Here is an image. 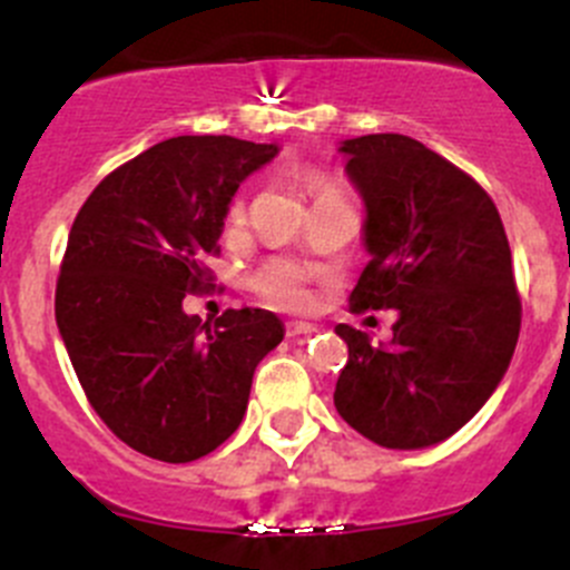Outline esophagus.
I'll list each match as a JSON object with an SVG mask.
<instances>
[{
  "label": "esophagus",
  "instance_id": "34e87169",
  "mask_svg": "<svg viewBox=\"0 0 570 570\" xmlns=\"http://www.w3.org/2000/svg\"><path fill=\"white\" fill-rule=\"evenodd\" d=\"M308 334H317V325H314V323H297V320L286 323V336H308Z\"/></svg>",
  "mask_w": 570,
  "mask_h": 570
}]
</instances>
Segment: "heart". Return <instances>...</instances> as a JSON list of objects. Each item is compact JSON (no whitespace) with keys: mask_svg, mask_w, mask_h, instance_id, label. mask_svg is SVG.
I'll return each instance as SVG.
<instances>
[{"mask_svg":"<svg viewBox=\"0 0 570 570\" xmlns=\"http://www.w3.org/2000/svg\"><path fill=\"white\" fill-rule=\"evenodd\" d=\"M242 217V203H236L234 212H230V219ZM253 289L269 301L273 306L281 308H306L312 303V292L306 286V275L301 273V267H295L292 262H269L253 275Z\"/></svg>","mask_w":570,"mask_h":570,"instance_id":"1","label":"heart"}]
</instances>
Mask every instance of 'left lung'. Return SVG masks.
Segmentation results:
<instances>
[{
    "label": "left lung",
    "instance_id": "left-lung-1",
    "mask_svg": "<svg viewBox=\"0 0 570 570\" xmlns=\"http://www.w3.org/2000/svg\"><path fill=\"white\" fill-rule=\"evenodd\" d=\"M336 153L362 197L370 256L351 306L397 320L379 345L336 325L347 364L334 406L375 445L429 449L460 432L510 367L521 331L510 242L488 191L414 138L373 132Z\"/></svg>",
    "mask_w": 570,
    "mask_h": 570
}]
</instances>
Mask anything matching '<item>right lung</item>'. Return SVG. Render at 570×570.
<instances>
[{
	"mask_svg": "<svg viewBox=\"0 0 570 570\" xmlns=\"http://www.w3.org/2000/svg\"><path fill=\"white\" fill-rule=\"evenodd\" d=\"M278 156L234 136H178L110 173L71 225L55 320L110 432L138 454L191 462L239 429L258 362L284 340L264 308L217 323L184 312L206 289L242 180Z\"/></svg>",
	"mask_w": 570,
	"mask_h": 570,
	"instance_id": "1",
	"label": "right lung"
}]
</instances>
